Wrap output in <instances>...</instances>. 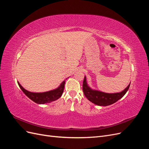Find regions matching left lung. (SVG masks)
<instances>
[{
	"instance_id": "left-lung-1",
	"label": "left lung",
	"mask_w": 149,
	"mask_h": 149,
	"mask_svg": "<svg viewBox=\"0 0 149 149\" xmlns=\"http://www.w3.org/2000/svg\"><path fill=\"white\" fill-rule=\"evenodd\" d=\"M130 84V83L127 88L120 93H106L98 91V90L93 89L89 87L87 83L86 76H84L83 83V91L88 100L94 104L100 106H107L112 104L123 97L128 91Z\"/></svg>"
}]
</instances>
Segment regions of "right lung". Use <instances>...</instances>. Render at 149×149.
Returning <instances> with one entry per match:
<instances>
[{
  "label": "right lung",
  "mask_w": 149,
  "mask_h": 149,
  "mask_svg": "<svg viewBox=\"0 0 149 149\" xmlns=\"http://www.w3.org/2000/svg\"><path fill=\"white\" fill-rule=\"evenodd\" d=\"M66 79H67V78ZM66 79H65L57 88L51 90V91L43 93H33L29 91L22 87L19 82L17 83L22 91L31 101H33L35 103L38 104H43L49 103L55 101L61 96L63 93Z\"/></svg>",
  "instance_id": "obj_1"
}]
</instances>
